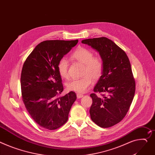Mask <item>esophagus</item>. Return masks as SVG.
Wrapping results in <instances>:
<instances>
[{
    "label": "esophagus",
    "instance_id": "34e87169",
    "mask_svg": "<svg viewBox=\"0 0 155 155\" xmlns=\"http://www.w3.org/2000/svg\"><path fill=\"white\" fill-rule=\"evenodd\" d=\"M83 96H84V95L82 94H77V97H78V99L82 98L83 97Z\"/></svg>",
    "mask_w": 155,
    "mask_h": 155
}]
</instances>
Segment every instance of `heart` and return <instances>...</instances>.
<instances>
[{
  "mask_svg": "<svg viewBox=\"0 0 155 155\" xmlns=\"http://www.w3.org/2000/svg\"><path fill=\"white\" fill-rule=\"evenodd\" d=\"M71 59L84 64L82 69V78L71 80L66 84L69 91L78 93L85 92L93 84L94 79L98 80L101 77L104 70L102 59L98 56H94V53L91 50L80 48L75 50L71 56ZM68 61L65 58L59 59L57 68L59 74L64 79H68Z\"/></svg>",
  "mask_w": 155,
  "mask_h": 155,
  "instance_id": "b5f03b06",
  "label": "heart"
}]
</instances>
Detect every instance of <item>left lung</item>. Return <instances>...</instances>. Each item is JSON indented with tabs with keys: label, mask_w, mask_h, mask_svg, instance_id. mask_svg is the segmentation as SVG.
I'll return each mask as SVG.
<instances>
[{
	"label": "left lung",
	"mask_w": 155,
	"mask_h": 155,
	"mask_svg": "<svg viewBox=\"0 0 155 155\" xmlns=\"http://www.w3.org/2000/svg\"><path fill=\"white\" fill-rule=\"evenodd\" d=\"M82 43L97 50L104 63L103 73L94 88V92H105L102 97L95 93L90 96L92 120L102 128H109L123 120L134 97L135 81L125 52L113 41L100 37L82 40Z\"/></svg>",
	"instance_id": "8db88e82"
}]
</instances>
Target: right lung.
<instances>
[{"instance_id": "obj_1", "label": "right lung", "mask_w": 155, "mask_h": 155, "mask_svg": "<svg viewBox=\"0 0 155 155\" xmlns=\"http://www.w3.org/2000/svg\"><path fill=\"white\" fill-rule=\"evenodd\" d=\"M78 42V40L42 41L23 65L20 78L22 101L34 121L45 129L56 130L65 124L76 99L73 91L59 96L63 86L57 65Z\"/></svg>"}]
</instances>
